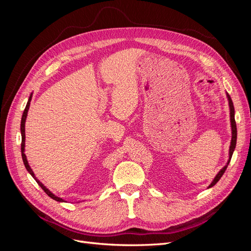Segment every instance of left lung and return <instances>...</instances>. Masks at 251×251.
<instances>
[{"instance_id":"left-lung-1","label":"left lung","mask_w":251,"mask_h":251,"mask_svg":"<svg viewBox=\"0 0 251 251\" xmlns=\"http://www.w3.org/2000/svg\"><path fill=\"white\" fill-rule=\"evenodd\" d=\"M227 98H228V102H229V109H230V123H231V133H232V137H231V142H230V148H229V160L228 162H227V164L224 166V168L220 171L218 173L217 176L215 177L214 181L211 182L210 185L208 187H211L214 186L217 182L221 179V177L223 176V174L225 173L227 166H228L229 162H230V159H231V156H232V153L233 151L235 149V144H237V125H235V120H234V108H233V103H232V100L231 98L229 96V94L227 93Z\"/></svg>"}]
</instances>
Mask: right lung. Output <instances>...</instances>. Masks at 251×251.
I'll list each match as a JSON object with an SVG mask.
<instances>
[{"label":"right lung","mask_w":251,"mask_h":251,"mask_svg":"<svg viewBox=\"0 0 251 251\" xmlns=\"http://www.w3.org/2000/svg\"><path fill=\"white\" fill-rule=\"evenodd\" d=\"M31 98H32V94L29 96V100H28V102H27V104H26V108H25V110H24V113H23V116H22V120H21V134H22V143H21V151H22V158H23V162H24V164H25V168H26V170L29 172V174L31 175V176L35 179V181L37 182V184H39L42 188H43V191L46 193L50 198H52L53 200H55V201H58V202H65L62 198H59V197H56L55 195H53L49 189L45 186L42 182H40V180H37L36 179V177L34 176V174H33V172H32V170H31V168H30L29 166V164H28V161H27V158H26V155H25V123H26V117H27V113H28V110H29V105H30V101H31Z\"/></svg>","instance_id":"obj_1"}]
</instances>
